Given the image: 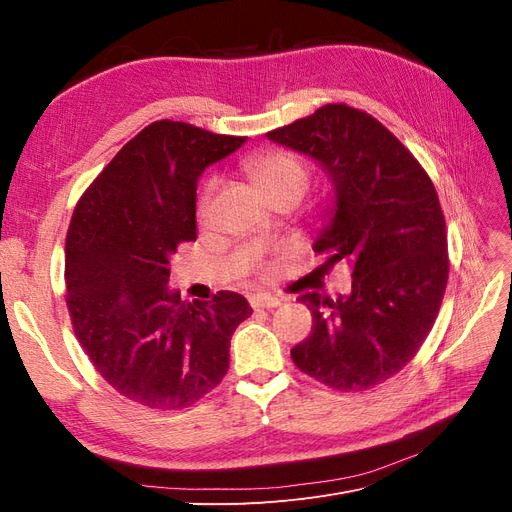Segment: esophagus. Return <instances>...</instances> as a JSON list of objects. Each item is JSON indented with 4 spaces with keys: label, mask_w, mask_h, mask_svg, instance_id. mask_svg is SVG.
<instances>
[{
    "label": "esophagus",
    "mask_w": 512,
    "mask_h": 512,
    "mask_svg": "<svg viewBox=\"0 0 512 512\" xmlns=\"http://www.w3.org/2000/svg\"><path fill=\"white\" fill-rule=\"evenodd\" d=\"M250 303H252V307H267V309H271V307H280L282 299L280 297H273V294L258 292V294H254V297L250 299Z\"/></svg>",
    "instance_id": "34e87169"
}]
</instances>
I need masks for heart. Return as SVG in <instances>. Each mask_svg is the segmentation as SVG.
Segmentation results:
<instances>
[{
    "label": "heart",
    "instance_id": "obj_1",
    "mask_svg": "<svg viewBox=\"0 0 512 512\" xmlns=\"http://www.w3.org/2000/svg\"><path fill=\"white\" fill-rule=\"evenodd\" d=\"M243 170L247 179L252 181L256 192L265 200L282 192H292L301 198V194L307 190V181H309L307 168L297 156H292L290 151L277 149V151L258 153V156L245 160ZM211 190L213 188H207L203 196V203H200V209H198L200 215H205L207 211Z\"/></svg>",
    "mask_w": 512,
    "mask_h": 512
}]
</instances>
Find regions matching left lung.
<instances>
[{
  "label": "left lung",
  "mask_w": 512,
  "mask_h": 512,
  "mask_svg": "<svg viewBox=\"0 0 512 512\" xmlns=\"http://www.w3.org/2000/svg\"><path fill=\"white\" fill-rule=\"evenodd\" d=\"M267 138L327 173L333 203L314 252L322 267L352 269L348 294L299 297L314 327L290 350L292 361L331 389H371L412 361L440 312L448 254L436 188L380 121L346 104L322 106Z\"/></svg>",
  "instance_id": "left-lung-1"
}]
</instances>
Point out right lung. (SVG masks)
<instances>
[{"label": "right lung", "mask_w": 512, "mask_h": 512, "mask_svg": "<svg viewBox=\"0 0 512 512\" xmlns=\"http://www.w3.org/2000/svg\"><path fill=\"white\" fill-rule=\"evenodd\" d=\"M243 136L162 119L138 132L74 209L66 239L68 312L100 376L136 404L188 408L218 386L230 337L252 307L237 292L183 301L170 256L196 241V185Z\"/></svg>", "instance_id": "add662e5"}]
</instances>
